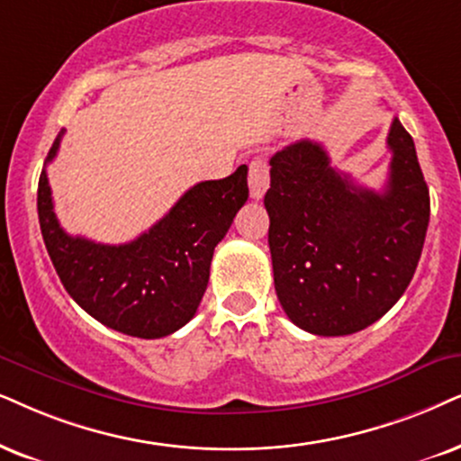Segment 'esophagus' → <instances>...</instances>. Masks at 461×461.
Wrapping results in <instances>:
<instances>
[{
	"label": "esophagus",
	"instance_id": "34e87169",
	"mask_svg": "<svg viewBox=\"0 0 461 461\" xmlns=\"http://www.w3.org/2000/svg\"><path fill=\"white\" fill-rule=\"evenodd\" d=\"M270 187V170L264 159H253L249 163V189L253 200H261Z\"/></svg>",
	"mask_w": 461,
	"mask_h": 461
}]
</instances>
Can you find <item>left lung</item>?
<instances>
[{
	"label": "left lung",
	"mask_w": 461,
	"mask_h": 461,
	"mask_svg": "<svg viewBox=\"0 0 461 461\" xmlns=\"http://www.w3.org/2000/svg\"><path fill=\"white\" fill-rule=\"evenodd\" d=\"M383 194L331 167L328 150L298 140L270 159L267 244L283 311L317 336L368 328L402 298L421 258L429 191L415 142L398 119Z\"/></svg>",
	"instance_id": "8db88e82"
}]
</instances>
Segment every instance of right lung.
Here are the masks:
<instances>
[{"label":"right lung","instance_id":"1","mask_svg":"<svg viewBox=\"0 0 461 461\" xmlns=\"http://www.w3.org/2000/svg\"><path fill=\"white\" fill-rule=\"evenodd\" d=\"M61 136L63 130L46 163L55 159ZM247 197V166H240L231 176L191 187L136 240L100 244L63 231L42 170L38 217L52 266L76 304L121 334L161 338L194 319L211 276L214 247Z\"/></svg>","mask_w":461,"mask_h":461}]
</instances>
